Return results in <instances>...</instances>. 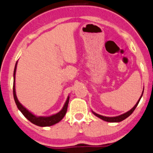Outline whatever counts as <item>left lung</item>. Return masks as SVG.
<instances>
[{"mask_svg": "<svg viewBox=\"0 0 153 153\" xmlns=\"http://www.w3.org/2000/svg\"><path fill=\"white\" fill-rule=\"evenodd\" d=\"M143 93H144V88H143V91H142V95H141L140 98H139V99L138 100L137 103H136L135 106H134V107L132 108V109H130L129 111H128L127 112L124 113V114H120V115H118V116H116V117H106V116H103V115H101V114H97V113H96L95 111H92V112L93 113V114H94V115L98 117H99L100 119L106 121V122H109V123H119V122H121V121H123V120L126 119L128 117H129L131 114H132L133 112H134V111L135 110L136 106H137V105L139 104V101H140V99L142 98Z\"/></svg>", "mask_w": 153, "mask_h": 153, "instance_id": "left-lung-1", "label": "left lung"}]
</instances>
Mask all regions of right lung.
Masks as SVG:
<instances>
[{"label":"right lung","mask_w":153,"mask_h":153,"mask_svg":"<svg viewBox=\"0 0 153 153\" xmlns=\"http://www.w3.org/2000/svg\"><path fill=\"white\" fill-rule=\"evenodd\" d=\"M17 62L15 64L14 70V83H13V95H14V101H15L16 105H17L18 109L22 113V114L30 122L36 126H40V127H47V126H53L59 123L65 115V113L67 111V108H68V102H69V96L67 97V99L64 103L63 108L61 110L56 114H52L50 116H36L34 114H33L31 111H29L28 109H26L25 107L18 100L17 94H16V89H15V75L16 71H17Z\"/></svg>","instance_id":"right-lung-1"}]
</instances>
